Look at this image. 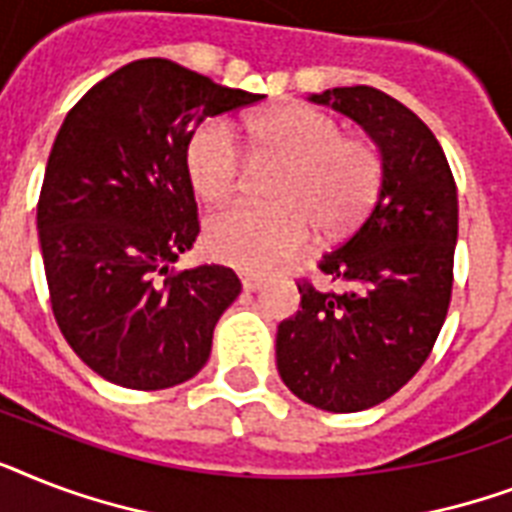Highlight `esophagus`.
Returning a JSON list of instances; mask_svg holds the SVG:
<instances>
[{"label": "esophagus", "mask_w": 512, "mask_h": 512, "mask_svg": "<svg viewBox=\"0 0 512 512\" xmlns=\"http://www.w3.org/2000/svg\"><path fill=\"white\" fill-rule=\"evenodd\" d=\"M241 284H244L247 292H257V289H263L265 279L263 276H257V273H244V276H241Z\"/></svg>", "instance_id": "esophagus-1"}]
</instances>
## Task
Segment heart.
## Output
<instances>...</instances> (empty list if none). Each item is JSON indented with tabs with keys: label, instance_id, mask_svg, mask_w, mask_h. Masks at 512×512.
Returning <instances> with one entry per match:
<instances>
[{
	"label": "heart",
	"instance_id": "b5f03b06",
	"mask_svg": "<svg viewBox=\"0 0 512 512\" xmlns=\"http://www.w3.org/2000/svg\"><path fill=\"white\" fill-rule=\"evenodd\" d=\"M241 135L260 154L281 159L268 183L273 201H247L207 223L209 252L241 271H271L321 241L345 239L372 212L382 191L385 162L366 138H350L337 116L313 106H281L252 116ZM185 167L193 191L223 204L244 183V156L225 122L193 132Z\"/></svg>",
	"mask_w": 512,
	"mask_h": 512
}]
</instances>
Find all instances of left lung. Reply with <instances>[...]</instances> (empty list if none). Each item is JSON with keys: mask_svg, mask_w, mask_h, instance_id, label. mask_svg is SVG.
<instances>
[{"mask_svg": "<svg viewBox=\"0 0 512 512\" xmlns=\"http://www.w3.org/2000/svg\"><path fill=\"white\" fill-rule=\"evenodd\" d=\"M364 127L385 180L366 220L319 271L340 289L300 279V311L281 321L276 366L284 385L324 412H361L401 390L446 321L454 284L457 185L444 148L420 116L356 84L311 95Z\"/></svg>", "mask_w": 512, "mask_h": 512, "instance_id": "obj_1", "label": "left lung"}]
</instances>
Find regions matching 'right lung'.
Instances as JSON below:
<instances>
[{"mask_svg":"<svg viewBox=\"0 0 512 512\" xmlns=\"http://www.w3.org/2000/svg\"><path fill=\"white\" fill-rule=\"evenodd\" d=\"M263 98L146 58L68 111L36 228L55 321L103 380L164 390L207 364L217 319L241 281L225 265L172 268L199 236L185 151L207 116Z\"/></svg>","mask_w":512,"mask_h":512,"instance_id":"add662e5","label":"right lung"}]
</instances>
